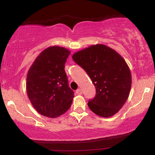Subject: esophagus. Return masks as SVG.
I'll use <instances>...</instances> for the list:
<instances>
[{
  "label": "esophagus",
  "mask_w": 155,
  "mask_h": 155,
  "mask_svg": "<svg viewBox=\"0 0 155 155\" xmlns=\"http://www.w3.org/2000/svg\"><path fill=\"white\" fill-rule=\"evenodd\" d=\"M75 93H76V94H77L78 95H80V94H82V90H80V89H78V90H77L75 91Z\"/></svg>",
  "instance_id": "esophagus-1"
}]
</instances>
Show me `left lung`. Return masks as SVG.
<instances>
[{"mask_svg":"<svg viewBox=\"0 0 155 155\" xmlns=\"http://www.w3.org/2000/svg\"><path fill=\"white\" fill-rule=\"evenodd\" d=\"M73 61L87 72L96 88V96L88 107L101 117H111L128 98L131 73L126 61L116 51L104 44L89 46L75 53Z\"/></svg>","mask_w":155,"mask_h":155,"instance_id":"left-lung-1","label":"left lung"}]
</instances>
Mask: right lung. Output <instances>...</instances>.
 Instances as JSON below:
<instances>
[{
  "label": "right lung",
  "instance_id": "right-lung-1",
  "mask_svg": "<svg viewBox=\"0 0 155 155\" xmlns=\"http://www.w3.org/2000/svg\"><path fill=\"white\" fill-rule=\"evenodd\" d=\"M71 51L53 46L44 49L34 61L27 75V96L38 113L58 117L70 109L74 97L69 87L65 63Z\"/></svg>",
  "mask_w": 155,
  "mask_h": 155
}]
</instances>
